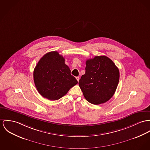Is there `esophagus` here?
<instances>
[{"label": "esophagus", "instance_id": "esophagus-1", "mask_svg": "<svg viewBox=\"0 0 150 150\" xmlns=\"http://www.w3.org/2000/svg\"><path fill=\"white\" fill-rule=\"evenodd\" d=\"M76 80L78 81H79V79H80V78H79V77H78V76H77V77H76Z\"/></svg>", "mask_w": 150, "mask_h": 150}]
</instances>
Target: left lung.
I'll return each instance as SVG.
<instances>
[{
	"instance_id": "obj_1",
	"label": "left lung",
	"mask_w": 150,
	"mask_h": 150,
	"mask_svg": "<svg viewBox=\"0 0 150 150\" xmlns=\"http://www.w3.org/2000/svg\"><path fill=\"white\" fill-rule=\"evenodd\" d=\"M86 72L79 85L86 99L98 105L109 100L115 92L119 71L111 59L105 56H96L86 60Z\"/></svg>"
}]
</instances>
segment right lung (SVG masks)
<instances>
[{
    "mask_svg": "<svg viewBox=\"0 0 150 150\" xmlns=\"http://www.w3.org/2000/svg\"><path fill=\"white\" fill-rule=\"evenodd\" d=\"M64 62L57 51H51L41 58L35 68V87L42 96L50 100L59 99L78 83Z\"/></svg>",
    "mask_w": 150,
    "mask_h": 150,
    "instance_id": "right-lung-1",
    "label": "right lung"
}]
</instances>
